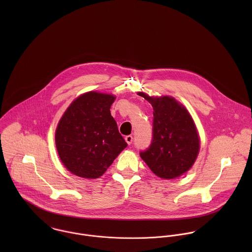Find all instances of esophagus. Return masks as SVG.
I'll use <instances>...</instances> for the list:
<instances>
[{
    "label": "esophagus",
    "mask_w": 252,
    "mask_h": 252,
    "mask_svg": "<svg viewBox=\"0 0 252 252\" xmlns=\"http://www.w3.org/2000/svg\"><path fill=\"white\" fill-rule=\"evenodd\" d=\"M125 141H126L127 144L130 145V144H132V142H133V137L130 136V135H129V136H126V137H125Z\"/></svg>",
    "instance_id": "1"
}]
</instances>
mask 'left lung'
<instances>
[{"instance_id": "8db88e82", "label": "left lung", "mask_w": 252, "mask_h": 252, "mask_svg": "<svg viewBox=\"0 0 252 252\" xmlns=\"http://www.w3.org/2000/svg\"><path fill=\"white\" fill-rule=\"evenodd\" d=\"M153 108V139L140 155L160 179L180 178L194 165L200 151V136L188 109L171 96L138 93Z\"/></svg>"}]
</instances>
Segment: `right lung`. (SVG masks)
Listing matches in <instances>:
<instances>
[{
    "label": "right lung",
    "instance_id": "obj_1",
    "mask_svg": "<svg viewBox=\"0 0 252 252\" xmlns=\"http://www.w3.org/2000/svg\"><path fill=\"white\" fill-rule=\"evenodd\" d=\"M116 96L89 91L75 98L55 130L58 156L71 174L89 180L103 176L127 143L110 106Z\"/></svg>",
    "mask_w": 252,
    "mask_h": 252
}]
</instances>
